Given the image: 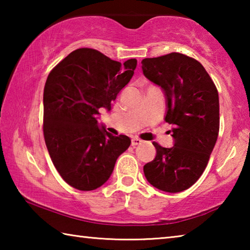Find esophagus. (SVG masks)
<instances>
[{
    "label": "esophagus",
    "mask_w": 250,
    "mask_h": 250,
    "mask_svg": "<svg viewBox=\"0 0 250 250\" xmlns=\"http://www.w3.org/2000/svg\"><path fill=\"white\" fill-rule=\"evenodd\" d=\"M143 141L141 140V139H139V138H132V140H131V146H139V145H141Z\"/></svg>",
    "instance_id": "1"
}]
</instances>
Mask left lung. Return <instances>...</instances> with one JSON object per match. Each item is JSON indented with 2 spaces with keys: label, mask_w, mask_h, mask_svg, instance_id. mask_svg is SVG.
Segmentation results:
<instances>
[{
  "label": "left lung",
  "mask_w": 250,
  "mask_h": 250,
  "mask_svg": "<svg viewBox=\"0 0 250 250\" xmlns=\"http://www.w3.org/2000/svg\"><path fill=\"white\" fill-rule=\"evenodd\" d=\"M141 64L146 77L166 92V121L172 125L174 138L170 149L153 142L156 155L143 172L161 191H185L203 174L217 140V88L201 62L184 54L145 58Z\"/></svg>",
  "instance_id": "8db88e82"
}]
</instances>
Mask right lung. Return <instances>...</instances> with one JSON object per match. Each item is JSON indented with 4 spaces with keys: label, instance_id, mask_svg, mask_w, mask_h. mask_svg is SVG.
Returning <instances> with one entry per match:
<instances>
[{
    "label": "right lung",
    "instance_id": "1",
    "mask_svg": "<svg viewBox=\"0 0 250 250\" xmlns=\"http://www.w3.org/2000/svg\"><path fill=\"white\" fill-rule=\"evenodd\" d=\"M137 59L112 61L99 50L78 48L50 70L44 88L43 132L50 159L67 184L92 191L111 175L130 146L126 135L110 134L97 121L132 78Z\"/></svg>",
    "mask_w": 250,
    "mask_h": 250
}]
</instances>
